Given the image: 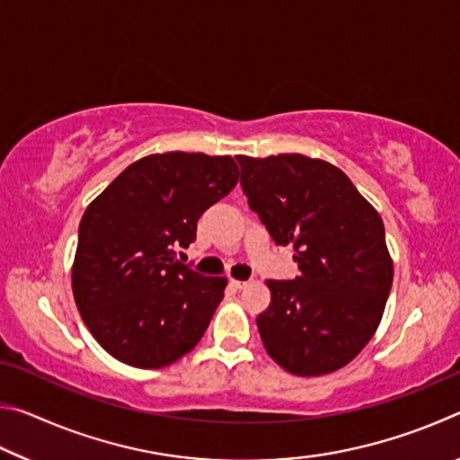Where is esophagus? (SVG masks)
Masks as SVG:
<instances>
[{
	"label": "esophagus",
	"instance_id": "esophagus-1",
	"mask_svg": "<svg viewBox=\"0 0 460 460\" xmlns=\"http://www.w3.org/2000/svg\"><path fill=\"white\" fill-rule=\"evenodd\" d=\"M231 286L235 288V290H243V288L249 286V282H243V279H231Z\"/></svg>",
	"mask_w": 460,
	"mask_h": 460
}]
</instances>
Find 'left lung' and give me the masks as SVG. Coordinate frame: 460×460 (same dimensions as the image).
<instances>
[{
  "mask_svg": "<svg viewBox=\"0 0 460 460\" xmlns=\"http://www.w3.org/2000/svg\"><path fill=\"white\" fill-rule=\"evenodd\" d=\"M241 189L300 276L268 279L258 316L279 367L313 377L345 367L377 331L394 279L384 221L345 172L302 154L237 155Z\"/></svg>",
  "mask_w": 460,
  "mask_h": 460,
  "instance_id": "1",
  "label": "left lung"
}]
</instances>
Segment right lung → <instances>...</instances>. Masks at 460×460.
Here are the masks:
<instances>
[{
    "mask_svg": "<svg viewBox=\"0 0 460 460\" xmlns=\"http://www.w3.org/2000/svg\"><path fill=\"white\" fill-rule=\"evenodd\" d=\"M237 178L231 155L152 154L87 207L73 294L87 329L118 361L158 369L197 347L227 279L199 274L176 252L197 239L199 217Z\"/></svg>",
    "mask_w": 460,
    "mask_h": 460,
    "instance_id": "right-lung-1",
    "label": "right lung"
}]
</instances>
